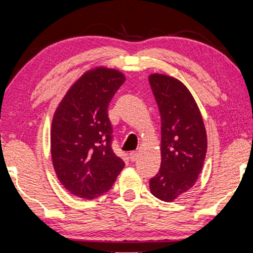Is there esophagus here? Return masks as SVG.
<instances>
[{"mask_svg": "<svg viewBox=\"0 0 253 253\" xmlns=\"http://www.w3.org/2000/svg\"><path fill=\"white\" fill-rule=\"evenodd\" d=\"M138 157V152L137 151H130L129 152V158L131 162H135Z\"/></svg>", "mask_w": 253, "mask_h": 253, "instance_id": "esophagus-1", "label": "esophagus"}]
</instances>
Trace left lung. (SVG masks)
Segmentation results:
<instances>
[{"instance_id":"obj_1","label":"left lung","mask_w":253,"mask_h":253,"mask_svg":"<svg viewBox=\"0 0 253 253\" xmlns=\"http://www.w3.org/2000/svg\"><path fill=\"white\" fill-rule=\"evenodd\" d=\"M149 84L161 113L159 173L150 180V191L173 202L194 187L202 172L208 136L201 111L189 89L167 74L152 73Z\"/></svg>"}]
</instances>
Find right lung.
<instances>
[{
	"instance_id": "1",
	"label": "right lung",
	"mask_w": 253,
	"mask_h": 253,
	"mask_svg": "<svg viewBox=\"0 0 253 253\" xmlns=\"http://www.w3.org/2000/svg\"><path fill=\"white\" fill-rule=\"evenodd\" d=\"M124 73L97 66L64 95L52 117L50 154L59 182L74 196L94 199L110 190L125 163L111 148L109 103L125 83Z\"/></svg>"
}]
</instances>
